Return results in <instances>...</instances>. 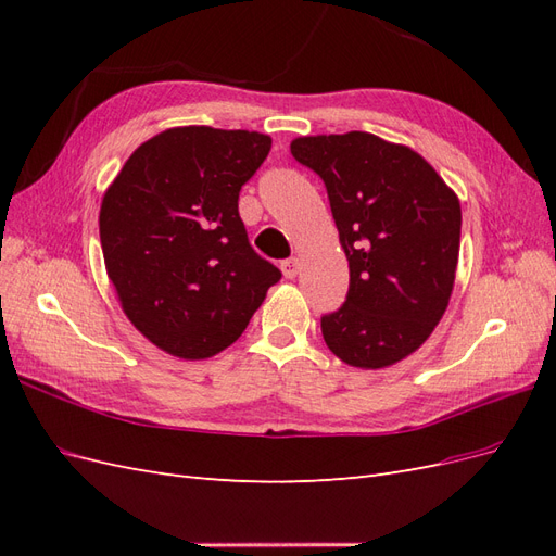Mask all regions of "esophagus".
<instances>
[{
    "label": "esophagus",
    "mask_w": 556,
    "mask_h": 556,
    "mask_svg": "<svg viewBox=\"0 0 556 556\" xmlns=\"http://www.w3.org/2000/svg\"><path fill=\"white\" fill-rule=\"evenodd\" d=\"M280 266H282V276H285V278H290V280L296 278V274H299V260H296V257L285 260Z\"/></svg>",
    "instance_id": "1"
}]
</instances>
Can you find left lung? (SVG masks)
Wrapping results in <instances>:
<instances>
[{
	"instance_id": "left-lung-1",
	"label": "left lung",
	"mask_w": 556,
	"mask_h": 556,
	"mask_svg": "<svg viewBox=\"0 0 556 556\" xmlns=\"http://www.w3.org/2000/svg\"><path fill=\"white\" fill-rule=\"evenodd\" d=\"M290 150L323 178L350 264L345 304L323 315L325 343L350 366H392L429 339L450 304L459 199L422 155L376 134L299 137Z\"/></svg>"
}]
</instances>
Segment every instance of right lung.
Wrapping results in <instances>:
<instances>
[{"label": "right lung", "mask_w": 556, "mask_h": 556, "mask_svg": "<svg viewBox=\"0 0 556 556\" xmlns=\"http://www.w3.org/2000/svg\"><path fill=\"white\" fill-rule=\"evenodd\" d=\"M271 137L174 127L134 150L99 211L106 274L129 323L180 359L229 348L280 271L252 250L239 192Z\"/></svg>", "instance_id": "add662e5"}]
</instances>
